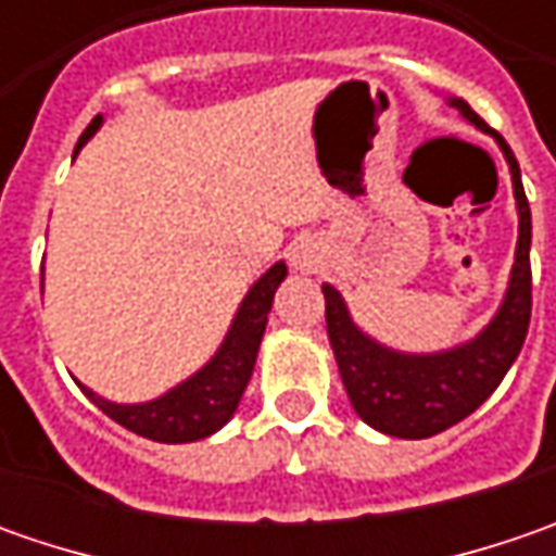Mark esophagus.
Masks as SVG:
<instances>
[{
	"mask_svg": "<svg viewBox=\"0 0 556 556\" xmlns=\"http://www.w3.org/2000/svg\"><path fill=\"white\" fill-rule=\"evenodd\" d=\"M315 263H318V253H315V247L306 241H300V244H293V250H290V266L296 268V271H312L315 268Z\"/></svg>",
	"mask_w": 556,
	"mask_h": 556,
	"instance_id": "obj_1",
	"label": "esophagus"
}]
</instances>
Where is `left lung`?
Instances as JSON below:
<instances>
[{"instance_id": "obj_1", "label": "left lung", "mask_w": 556, "mask_h": 556, "mask_svg": "<svg viewBox=\"0 0 556 556\" xmlns=\"http://www.w3.org/2000/svg\"><path fill=\"white\" fill-rule=\"evenodd\" d=\"M477 129L489 132L504 151L510 166V182L520 213V238L517 260L510 268V285L504 293L502 309L473 340L455 350L430 355H408L387 350L355 328L343 296L321 285L325 293V318L333 358L343 377L346 395L355 415L368 427L399 439H427L455 427L458 420L473 415L495 387L504 380L507 368L523 350L529 315H532V268H529V244H532V213L526 201L520 163L510 144L485 126V119L460 98H448Z\"/></svg>"}]
</instances>
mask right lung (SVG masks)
<instances>
[{"label":"right lung","mask_w":556,"mask_h":556,"mask_svg":"<svg viewBox=\"0 0 556 556\" xmlns=\"http://www.w3.org/2000/svg\"><path fill=\"white\" fill-rule=\"evenodd\" d=\"M98 126H101V114L86 126V132L76 141V151L96 136ZM285 275H288L285 263H275L268 268L266 275L247 290L244 303L225 333L219 353L213 355L194 377L182 380L179 387H173L161 399H151L141 405H117L86 387L83 390L104 415L114 417L119 427L144 439H154V442H198V439L216 433L231 420L247 383H250L256 353H260V343L266 333L268 309H271L275 290L285 281Z\"/></svg>","instance_id":"add662e5"}]
</instances>
